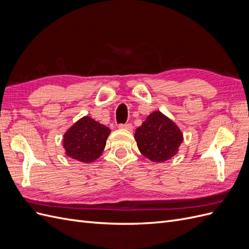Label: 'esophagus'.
Returning a JSON list of instances; mask_svg holds the SVG:
<instances>
[{
  "label": "esophagus",
  "mask_w": 249,
  "mask_h": 249,
  "mask_svg": "<svg viewBox=\"0 0 249 249\" xmlns=\"http://www.w3.org/2000/svg\"><path fill=\"white\" fill-rule=\"evenodd\" d=\"M119 129H124V130H127V131H131L133 129V125L131 124H119L118 125Z\"/></svg>",
  "instance_id": "obj_1"
}]
</instances>
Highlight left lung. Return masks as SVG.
<instances>
[{
  "label": "left lung",
  "mask_w": 249,
  "mask_h": 249,
  "mask_svg": "<svg viewBox=\"0 0 249 249\" xmlns=\"http://www.w3.org/2000/svg\"><path fill=\"white\" fill-rule=\"evenodd\" d=\"M140 153L152 162H165L178 152L183 133L172 120L160 111H154L135 132Z\"/></svg>",
  "instance_id": "left-lung-1"
}]
</instances>
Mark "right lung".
Returning a JSON list of instances; mask_svg holds the SVG:
<instances>
[{
    "mask_svg": "<svg viewBox=\"0 0 249 249\" xmlns=\"http://www.w3.org/2000/svg\"><path fill=\"white\" fill-rule=\"evenodd\" d=\"M111 131L89 116L80 118L63 135L65 155L83 163L99 159Z\"/></svg>",
    "mask_w": 249,
    "mask_h": 249,
    "instance_id": "obj_1",
    "label": "right lung"
}]
</instances>
